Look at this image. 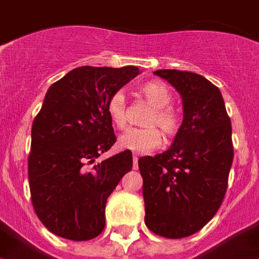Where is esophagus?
<instances>
[{"label":"esophagus","instance_id":"34e87169","mask_svg":"<svg viewBox=\"0 0 259 259\" xmlns=\"http://www.w3.org/2000/svg\"><path fill=\"white\" fill-rule=\"evenodd\" d=\"M133 169H138V157L133 155Z\"/></svg>","mask_w":259,"mask_h":259}]
</instances>
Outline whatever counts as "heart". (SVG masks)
<instances>
[{
    "mask_svg": "<svg viewBox=\"0 0 259 259\" xmlns=\"http://www.w3.org/2000/svg\"><path fill=\"white\" fill-rule=\"evenodd\" d=\"M141 94L151 106L150 114L145 121L148 127L129 129L118 138L119 148L133 153H148L162 144V133L155 125L161 127L163 134L167 137L176 136L181 126L180 114L169 106L171 93L165 83L158 81L148 82L141 88ZM106 111L113 125L118 129L126 127L127 106L122 90H117L111 94L106 105Z\"/></svg>",
    "mask_w": 259,
    "mask_h": 259,
    "instance_id": "1",
    "label": "heart"
}]
</instances>
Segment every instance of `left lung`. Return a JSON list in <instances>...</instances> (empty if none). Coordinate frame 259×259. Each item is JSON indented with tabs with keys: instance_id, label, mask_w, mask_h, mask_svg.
I'll return each instance as SVG.
<instances>
[{
	"instance_id": "8db88e82",
	"label": "left lung",
	"mask_w": 259,
	"mask_h": 259,
	"mask_svg": "<svg viewBox=\"0 0 259 259\" xmlns=\"http://www.w3.org/2000/svg\"><path fill=\"white\" fill-rule=\"evenodd\" d=\"M182 98L184 121L169 150L138 159L145 224L165 238H184L220 209L233 163L232 122L217 86L191 71L155 70Z\"/></svg>"
}]
</instances>
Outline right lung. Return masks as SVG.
Masks as SVG:
<instances>
[{
  "label": "right lung",
  "mask_w": 259,
  "mask_h": 259,
  "mask_svg": "<svg viewBox=\"0 0 259 259\" xmlns=\"http://www.w3.org/2000/svg\"><path fill=\"white\" fill-rule=\"evenodd\" d=\"M140 74L136 66H81L54 82L31 126L27 174L37 217L53 234L88 241L105 228V206L133 167L125 150L96 162L117 141L106 105Z\"/></svg>",
  "instance_id": "right-lung-1"
}]
</instances>
